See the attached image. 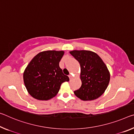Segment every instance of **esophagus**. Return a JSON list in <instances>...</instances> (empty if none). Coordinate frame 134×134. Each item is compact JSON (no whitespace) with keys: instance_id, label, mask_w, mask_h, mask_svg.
<instances>
[{"instance_id":"1","label":"esophagus","mask_w":134,"mask_h":134,"mask_svg":"<svg viewBox=\"0 0 134 134\" xmlns=\"http://www.w3.org/2000/svg\"><path fill=\"white\" fill-rule=\"evenodd\" d=\"M69 78H70V80H71V79H73V76H72L71 75H70L69 76Z\"/></svg>"}]
</instances>
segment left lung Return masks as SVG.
Instances as JSON below:
<instances>
[{
	"mask_svg": "<svg viewBox=\"0 0 134 134\" xmlns=\"http://www.w3.org/2000/svg\"><path fill=\"white\" fill-rule=\"evenodd\" d=\"M80 65L81 87L74 91L75 95L83 101L97 99L104 94L109 85L110 75L102 59L90 51H70Z\"/></svg>",
	"mask_w": 134,
	"mask_h": 134,
	"instance_id": "obj_1",
	"label": "left lung"
}]
</instances>
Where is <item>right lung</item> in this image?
I'll use <instances>...</instances> for the list:
<instances>
[{"mask_svg":"<svg viewBox=\"0 0 134 134\" xmlns=\"http://www.w3.org/2000/svg\"><path fill=\"white\" fill-rule=\"evenodd\" d=\"M63 51H46L37 54L27 65L23 79L29 94L38 100H49L55 97L61 84L69 82L59 63Z\"/></svg>","mask_w":134,"mask_h":134,"instance_id":"1","label":"right lung"}]
</instances>
